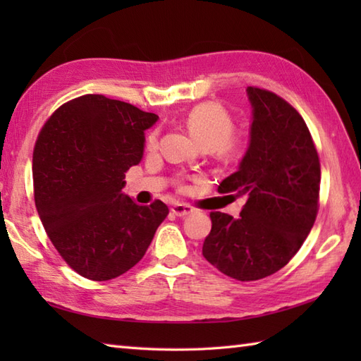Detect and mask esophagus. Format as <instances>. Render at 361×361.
<instances>
[{
	"label": "esophagus",
	"instance_id": "esophagus-1",
	"mask_svg": "<svg viewBox=\"0 0 361 361\" xmlns=\"http://www.w3.org/2000/svg\"><path fill=\"white\" fill-rule=\"evenodd\" d=\"M176 217H186V216H189L190 212H192L194 209H192V206L190 204H188V203H175L173 206H172V209H171Z\"/></svg>",
	"mask_w": 361,
	"mask_h": 361
}]
</instances>
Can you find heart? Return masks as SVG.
<instances>
[{
	"label": "heart",
	"mask_w": 361,
	"mask_h": 361,
	"mask_svg": "<svg viewBox=\"0 0 361 361\" xmlns=\"http://www.w3.org/2000/svg\"><path fill=\"white\" fill-rule=\"evenodd\" d=\"M185 126L203 149H209L225 163L242 159L248 150V135L235 132L233 114L219 102H202L192 106L186 113ZM157 142L158 132H152L145 140V147L153 150Z\"/></svg>",
	"instance_id": "obj_1"
}]
</instances>
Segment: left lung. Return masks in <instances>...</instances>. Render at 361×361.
<instances>
[{"label": "left lung", "instance_id": "obj_1", "mask_svg": "<svg viewBox=\"0 0 361 361\" xmlns=\"http://www.w3.org/2000/svg\"><path fill=\"white\" fill-rule=\"evenodd\" d=\"M252 106L250 147L220 194L247 197L239 219L212 211L203 256L237 281H257L286 267L315 224L319 157L307 126L271 91L248 87Z\"/></svg>", "mask_w": 361, "mask_h": 361}]
</instances>
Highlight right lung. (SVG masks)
Wrapping results in <instances>:
<instances>
[{"mask_svg": "<svg viewBox=\"0 0 361 361\" xmlns=\"http://www.w3.org/2000/svg\"><path fill=\"white\" fill-rule=\"evenodd\" d=\"M158 116L102 94L63 104L44 122L32 155L34 200L65 262L91 281L135 267L169 208L122 194L126 172L144 152V130Z\"/></svg>", "mask_w": 361, "mask_h": 361, "instance_id": "add662e5", "label": "right lung"}]
</instances>
